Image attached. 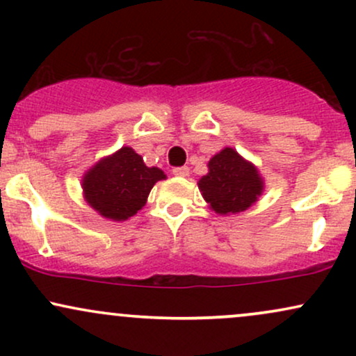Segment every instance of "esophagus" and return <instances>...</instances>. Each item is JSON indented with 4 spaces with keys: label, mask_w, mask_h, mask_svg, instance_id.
<instances>
[{
    "label": "esophagus",
    "mask_w": 356,
    "mask_h": 356,
    "mask_svg": "<svg viewBox=\"0 0 356 356\" xmlns=\"http://www.w3.org/2000/svg\"><path fill=\"white\" fill-rule=\"evenodd\" d=\"M172 174H174V175H179V177H187V175L191 174V169H189V167H187V165L174 167Z\"/></svg>",
    "instance_id": "esophagus-1"
}]
</instances>
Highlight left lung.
<instances>
[{"label": "left lung", "instance_id": "8db88e82", "mask_svg": "<svg viewBox=\"0 0 356 356\" xmlns=\"http://www.w3.org/2000/svg\"><path fill=\"white\" fill-rule=\"evenodd\" d=\"M204 199L218 214L246 211L263 192L254 165L226 147L209 161V174L199 181Z\"/></svg>", "mask_w": 356, "mask_h": 356}]
</instances>
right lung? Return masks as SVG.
Wrapping results in <instances>:
<instances>
[{
    "label": "right lung",
    "instance_id": "right-lung-1",
    "mask_svg": "<svg viewBox=\"0 0 356 356\" xmlns=\"http://www.w3.org/2000/svg\"><path fill=\"white\" fill-rule=\"evenodd\" d=\"M165 179L157 167H147L130 147L102 159L83 177L85 199L104 218L125 220L142 209L154 184Z\"/></svg>",
    "mask_w": 356,
    "mask_h": 356
}]
</instances>
